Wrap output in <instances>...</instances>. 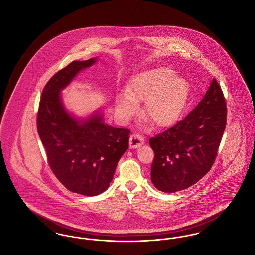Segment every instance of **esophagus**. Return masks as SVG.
<instances>
[{
	"label": "esophagus",
	"instance_id": "obj_1",
	"mask_svg": "<svg viewBox=\"0 0 255 255\" xmlns=\"http://www.w3.org/2000/svg\"><path fill=\"white\" fill-rule=\"evenodd\" d=\"M130 147L131 148H138L139 146L142 145L144 143V138L139 135L138 133H133L130 137Z\"/></svg>",
	"mask_w": 255,
	"mask_h": 255
}]
</instances>
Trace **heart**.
Returning a JSON list of instances; mask_svg holds the SVG:
<instances>
[{"mask_svg": "<svg viewBox=\"0 0 255 255\" xmlns=\"http://www.w3.org/2000/svg\"><path fill=\"white\" fill-rule=\"evenodd\" d=\"M189 96L188 83L173 70L158 67L137 73L126 86V93L115 98L116 112L122 121H128L144 101L143 116L157 127H168L178 121Z\"/></svg>", "mask_w": 255, "mask_h": 255, "instance_id": "obj_1", "label": "heart"}]
</instances>
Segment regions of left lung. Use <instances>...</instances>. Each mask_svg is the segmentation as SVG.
I'll list each match as a JSON object with an SVG mask.
<instances>
[{
	"instance_id": "8db88e82",
	"label": "left lung",
	"mask_w": 255,
	"mask_h": 255,
	"mask_svg": "<svg viewBox=\"0 0 255 255\" xmlns=\"http://www.w3.org/2000/svg\"><path fill=\"white\" fill-rule=\"evenodd\" d=\"M227 123L224 94L215 78L201 102L182 121L151 137V181L174 193L199 182L212 167Z\"/></svg>"
}]
</instances>
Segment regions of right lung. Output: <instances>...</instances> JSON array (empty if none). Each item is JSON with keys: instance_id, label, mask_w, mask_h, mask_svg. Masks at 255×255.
Masks as SVG:
<instances>
[{"instance_id": "add662e5", "label": "right lung", "mask_w": 255, "mask_h": 255, "mask_svg": "<svg viewBox=\"0 0 255 255\" xmlns=\"http://www.w3.org/2000/svg\"><path fill=\"white\" fill-rule=\"evenodd\" d=\"M97 60L73 61L55 73L42 92L37 115V131L53 174L67 189L85 196L109 187L129 147L130 130L105 123L102 109L78 119L63 103L61 91Z\"/></svg>"}]
</instances>
